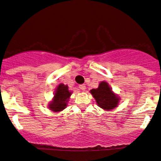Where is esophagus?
I'll list each match as a JSON object with an SVG mask.
<instances>
[{
	"mask_svg": "<svg viewBox=\"0 0 161 161\" xmlns=\"http://www.w3.org/2000/svg\"><path fill=\"white\" fill-rule=\"evenodd\" d=\"M79 89L81 90H86V85L85 84H82V85H79Z\"/></svg>",
	"mask_w": 161,
	"mask_h": 161,
	"instance_id": "34e87169",
	"label": "esophagus"
}]
</instances>
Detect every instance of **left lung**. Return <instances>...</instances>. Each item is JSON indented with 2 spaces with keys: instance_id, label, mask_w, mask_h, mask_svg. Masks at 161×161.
Here are the masks:
<instances>
[{
  "instance_id": "left-lung-1",
  "label": "left lung",
  "mask_w": 161,
  "mask_h": 161,
  "mask_svg": "<svg viewBox=\"0 0 161 161\" xmlns=\"http://www.w3.org/2000/svg\"><path fill=\"white\" fill-rule=\"evenodd\" d=\"M90 93L96 100L99 107L104 110H112L117 107L120 98L113 93L112 88L106 82H100L97 89H92Z\"/></svg>"
}]
</instances>
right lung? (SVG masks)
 Masks as SVG:
<instances>
[{"label":"right lung","instance_id":"right-lung-1","mask_svg":"<svg viewBox=\"0 0 161 161\" xmlns=\"http://www.w3.org/2000/svg\"><path fill=\"white\" fill-rule=\"evenodd\" d=\"M71 95V92L68 90V86L60 83L56 89L53 101L49 103V108L53 112H58L66 108L68 99Z\"/></svg>","mask_w":161,"mask_h":161}]
</instances>
